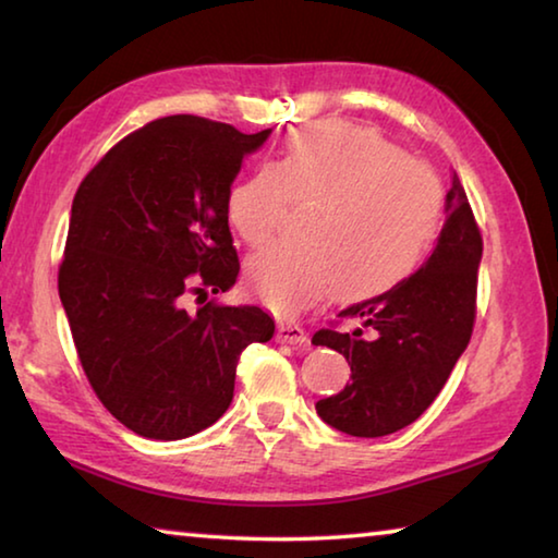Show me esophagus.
Returning a JSON list of instances; mask_svg holds the SVG:
<instances>
[{"label": "esophagus", "instance_id": "obj_1", "mask_svg": "<svg viewBox=\"0 0 558 558\" xmlns=\"http://www.w3.org/2000/svg\"><path fill=\"white\" fill-rule=\"evenodd\" d=\"M278 342H288V344H298V342H307L305 329L295 323H278V332H276Z\"/></svg>", "mask_w": 558, "mask_h": 558}]
</instances>
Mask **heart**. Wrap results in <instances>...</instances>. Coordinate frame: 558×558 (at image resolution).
Here are the masks:
<instances>
[{
	"instance_id": "heart-1",
	"label": "heart",
	"mask_w": 558,
	"mask_h": 558,
	"mask_svg": "<svg viewBox=\"0 0 558 558\" xmlns=\"http://www.w3.org/2000/svg\"><path fill=\"white\" fill-rule=\"evenodd\" d=\"M290 204H310L302 241L270 245L248 263L253 292L282 315L332 288L364 300L409 278L440 229L442 186L379 132L332 120L290 132L276 162L231 189L226 211L235 233L260 248Z\"/></svg>"
}]
</instances>
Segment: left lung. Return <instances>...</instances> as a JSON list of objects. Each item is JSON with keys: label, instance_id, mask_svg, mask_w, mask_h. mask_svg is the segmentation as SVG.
<instances>
[{"label": "left lung", "instance_id": "1", "mask_svg": "<svg viewBox=\"0 0 558 558\" xmlns=\"http://www.w3.org/2000/svg\"><path fill=\"white\" fill-rule=\"evenodd\" d=\"M483 235L458 174L446 196V226L430 258L384 295L339 313L362 327L315 332L313 344L344 354L352 384L315 403L319 418L356 438H381L436 401L465 352L477 313Z\"/></svg>", "mask_w": 558, "mask_h": 558}]
</instances>
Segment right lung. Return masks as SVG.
<instances>
[{
  "instance_id": "right-lung-1",
  "label": "right lung",
  "mask_w": 558,
  "mask_h": 558,
  "mask_svg": "<svg viewBox=\"0 0 558 558\" xmlns=\"http://www.w3.org/2000/svg\"><path fill=\"white\" fill-rule=\"evenodd\" d=\"M270 130L169 116L130 132L75 192L59 295L100 403L143 438L209 428L233 399L235 364L276 332L253 305L206 300L241 263L231 184Z\"/></svg>"
}]
</instances>
